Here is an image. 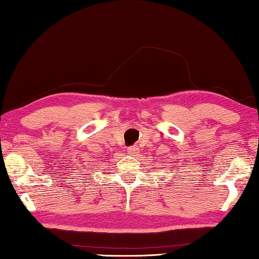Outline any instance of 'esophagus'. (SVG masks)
Wrapping results in <instances>:
<instances>
[{"mask_svg": "<svg viewBox=\"0 0 259 259\" xmlns=\"http://www.w3.org/2000/svg\"><path fill=\"white\" fill-rule=\"evenodd\" d=\"M136 150H137V148H136L135 146H130V147H128V152L130 153V154H134V153L136 152Z\"/></svg>", "mask_w": 259, "mask_h": 259, "instance_id": "obj_1", "label": "esophagus"}]
</instances>
